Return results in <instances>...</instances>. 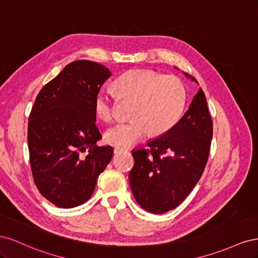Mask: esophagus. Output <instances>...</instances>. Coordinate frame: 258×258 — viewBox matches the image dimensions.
Listing matches in <instances>:
<instances>
[{
    "label": "esophagus",
    "instance_id": "obj_1",
    "mask_svg": "<svg viewBox=\"0 0 258 258\" xmlns=\"http://www.w3.org/2000/svg\"><path fill=\"white\" fill-rule=\"evenodd\" d=\"M124 151V148H121V147H115L114 148V154H120L121 152H123Z\"/></svg>",
    "mask_w": 258,
    "mask_h": 258
}]
</instances>
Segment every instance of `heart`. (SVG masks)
Instances as JSON below:
<instances>
[{
    "label": "heart",
    "mask_w": 258,
    "mask_h": 258,
    "mask_svg": "<svg viewBox=\"0 0 258 258\" xmlns=\"http://www.w3.org/2000/svg\"><path fill=\"white\" fill-rule=\"evenodd\" d=\"M122 99L135 101L134 119L114 124L106 131V141L119 147H129L143 140L150 131L162 135L172 129L182 117L186 105V89L173 75H159L148 70H130L115 81ZM95 108L102 119L113 115L112 95L101 89L95 100Z\"/></svg>",
    "instance_id": "b5f03b06"
}]
</instances>
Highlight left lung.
Here are the masks:
<instances>
[{"label": "left lung", "mask_w": 258, "mask_h": 258, "mask_svg": "<svg viewBox=\"0 0 258 258\" xmlns=\"http://www.w3.org/2000/svg\"><path fill=\"white\" fill-rule=\"evenodd\" d=\"M212 136L213 122L199 88L175 126L147 142L151 155L145 148L131 152L135 166L129 183L138 204L154 214L181 205L204 173Z\"/></svg>", "instance_id": "8db88e82"}]
</instances>
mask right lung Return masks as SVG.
Wrapping results in <instances>:
<instances>
[{
    "mask_svg": "<svg viewBox=\"0 0 258 258\" xmlns=\"http://www.w3.org/2000/svg\"><path fill=\"white\" fill-rule=\"evenodd\" d=\"M111 75L97 62L77 60L35 99L28 126L31 170L38 190L59 208L87 201L113 157L112 146L97 145L102 136L95 108L98 92Z\"/></svg>",
    "mask_w": 258,
    "mask_h": 258,
    "instance_id": "1",
    "label": "right lung"
}]
</instances>
